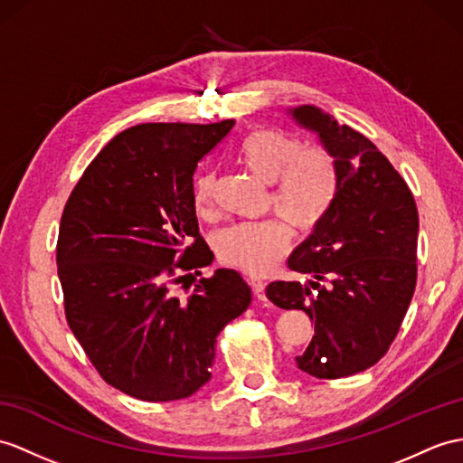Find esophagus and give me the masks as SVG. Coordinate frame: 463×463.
<instances>
[{
  "mask_svg": "<svg viewBox=\"0 0 463 463\" xmlns=\"http://www.w3.org/2000/svg\"><path fill=\"white\" fill-rule=\"evenodd\" d=\"M251 287H253V295L259 300H265V283L261 279H251Z\"/></svg>",
  "mask_w": 463,
  "mask_h": 463,
  "instance_id": "obj_1",
  "label": "esophagus"
}]
</instances>
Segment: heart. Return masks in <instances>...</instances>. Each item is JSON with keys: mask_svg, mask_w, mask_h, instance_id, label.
<instances>
[{"mask_svg": "<svg viewBox=\"0 0 463 463\" xmlns=\"http://www.w3.org/2000/svg\"><path fill=\"white\" fill-rule=\"evenodd\" d=\"M240 161L270 184L269 204L298 232L318 228L337 196L340 168L335 156L320 145L302 146L279 129H255L238 146ZM216 176L202 173L193 186L194 210L208 216ZM290 243V230L280 218L230 225L216 238L222 261L245 273L263 275L275 267Z\"/></svg>", "mask_w": 463, "mask_h": 463, "instance_id": "heart-1", "label": "heart"}]
</instances>
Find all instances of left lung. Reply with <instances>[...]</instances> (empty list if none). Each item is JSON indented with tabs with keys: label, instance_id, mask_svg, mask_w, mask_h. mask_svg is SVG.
<instances>
[{
	"label": "left lung",
	"instance_id": "8db88e82",
	"mask_svg": "<svg viewBox=\"0 0 463 463\" xmlns=\"http://www.w3.org/2000/svg\"><path fill=\"white\" fill-rule=\"evenodd\" d=\"M288 111L335 156L340 188L328 216L288 257V269L314 280L304 287L275 280L265 295L314 322L298 369L340 379L375 365L399 334L416 287L419 210L407 183L365 135L320 108Z\"/></svg>",
	"mask_w": 463,
	"mask_h": 463
}]
</instances>
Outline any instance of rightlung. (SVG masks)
I'll return each mask as SVG.
<instances>
[{"instance_id":"1","label":"right lung","mask_w":463,"mask_h":463,"mask_svg":"<svg viewBox=\"0 0 463 463\" xmlns=\"http://www.w3.org/2000/svg\"><path fill=\"white\" fill-rule=\"evenodd\" d=\"M233 123L121 131L64 206L56 265L66 320L101 379L139 401L186 399L208 383L218 334L251 302L232 269L200 279L186 298L175 292L178 273L212 263L193 176Z\"/></svg>"}]
</instances>
